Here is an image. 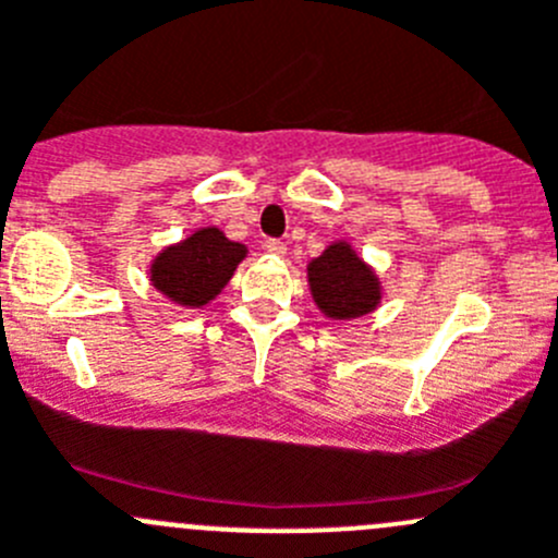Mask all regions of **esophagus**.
Here are the masks:
<instances>
[{"instance_id":"obj_1","label":"esophagus","mask_w":558,"mask_h":558,"mask_svg":"<svg viewBox=\"0 0 558 558\" xmlns=\"http://www.w3.org/2000/svg\"><path fill=\"white\" fill-rule=\"evenodd\" d=\"M263 248L268 254H274V257H284V254H288V246H284L282 241H265Z\"/></svg>"}]
</instances>
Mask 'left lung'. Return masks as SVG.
<instances>
[{"label": "left lung", "mask_w": 558, "mask_h": 558, "mask_svg": "<svg viewBox=\"0 0 558 558\" xmlns=\"http://www.w3.org/2000/svg\"><path fill=\"white\" fill-rule=\"evenodd\" d=\"M306 282L317 310L337 323L369 315L384 299L380 276L348 241H331L320 257H312Z\"/></svg>", "instance_id": "left-lung-1"}]
</instances>
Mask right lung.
I'll return each instance as SVG.
<instances>
[{
    "label": "right lung",
    "instance_id": "add662e5",
    "mask_svg": "<svg viewBox=\"0 0 558 558\" xmlns=\"http://www.w3.org/2000/svg\"><path fill=\"white\" fill-rule=\"evenodd\" d=\"M248 248L230 241L219 227H199L183 241L163 246L150 259L153 288L183 310H203L230 284Z\"/></svg>",
    "mask_w": 558,
    "mask_h": 558
}]
</instances>
